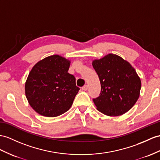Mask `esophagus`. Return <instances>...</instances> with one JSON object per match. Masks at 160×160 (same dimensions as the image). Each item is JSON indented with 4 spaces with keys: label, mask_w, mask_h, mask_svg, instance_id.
Masks as SVG:
<instances>
[{
    "label": "esophagus",
    "mask_w": 160,
    "mask_h": 160,
    "mask_svg": "<svg viewBox=\"0 0 160 160\" xmlns=\"http://www.w3.org/2000/svg\"><path fill=\"white\" fill-rule=\"evenodd\" d=\"M88 85H85L83 87H82V89L84 91L88 90Z\"/></svg>",
    "instance_id": "34e87169"
}]
</instances>
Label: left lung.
Listing matches in <instances>:
<instances>
[{
    "label": "left lung",
    "instance_id": "left-lung-1",
    "mask_svg": "<svg viewBox=\"0 0 160 160\" xmlns=\"http://www.w3.org/2000/svg\"><path fill=\"white\" fill-rule=\"evenodd\" d=\"M92 66L101 85L100 96L93 98L97 110L108 116L126 113L138 100L141 88V79L128 61L109 53Z\"/></svg>",
    "mask_w": 160,
    "mask_h": 160
}]
</instances>
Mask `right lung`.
Instances as JSON below:
<instances>
[{
    "mask_svg": "<svg viewBox=\"0 0 160 160\" xmlns=\"http://www.w3.org/2000/svg\"><path fill=\"white\" fill-rule=\"evenodd\" d=\"M71 61L59 55L47 57L31 70L25 83L26 98L33 109L53 118L71 107L79 90L75 78L68 72Z\"/></svg>",
    "mask_w": 160,
    "mask_h": 160,
    "instance_id": "1",
    "label": "right lung"
}]
</instances>
